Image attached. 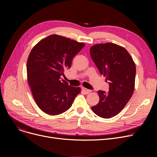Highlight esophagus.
Wrapping results in <instances>:
<instances>
[{
    "label": "esophagus",
    "instance_id": "1",
    "mask_svg": "<svg viewBox=\"0 0 157 157\" xmlns=\"http://www.w3.org/2000/svg\"><path fill=\"white\" fill-rule=\"evenodd\" d=\"M82 91H83V92H84V94H89L90 92H91V90H88V89H86V88H82Z\"/></svg>",
    "mask_w": 157,
    "mask_h": 157
}]
</instances>
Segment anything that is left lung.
<instances>
[{
  "label": "left lung",
  "instance_id": "obj_1",
  "mask_svg": "<svg viewBox=\"0 0 157 157\" xmlns=\"http://www.w3.org/2000/svg\"><path fill=\"white\" fill-rule=\"evenodd\" d=\"M90 53L109 86L108 92L98 90L99 102L92 109L98 117L110 118L125 108L133 94L136 65L124 48L111 43L95 44Z\"/></svg>",
  "mask_w": 157,
  "mask_h": 157
}]
</instances>
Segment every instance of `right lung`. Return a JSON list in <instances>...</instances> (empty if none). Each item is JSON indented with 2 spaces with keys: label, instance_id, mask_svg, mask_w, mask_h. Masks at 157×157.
I'll use <instances>...</instances> for the list:
<instances>
[{
  "label": "right lung",
  "instance_id": "right-lung-1",
  "mask_svg": "<svg viewBox=\"0 0 157 157\" xmlns=\"http://www.w3.org/2000/svg\"><path fill=\"white\" fill-rule=\"evenodd\" d=\"M85 44L51 35L33 48L27 63L28 83L39 108L49 115L65 112L80 93L61 78Z\"/></svg>",
  "mask_w": 157,
  "mask_h": 157
}]
</instances>
